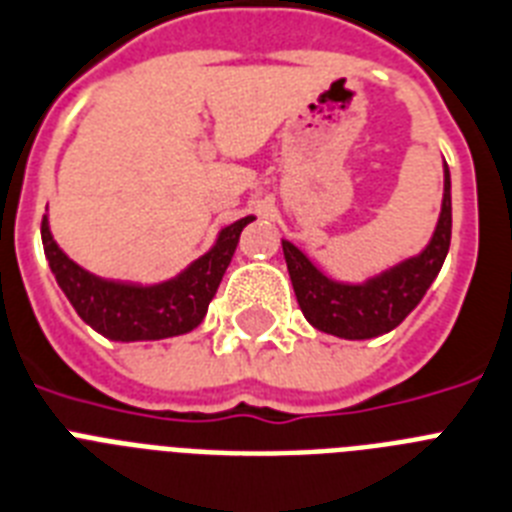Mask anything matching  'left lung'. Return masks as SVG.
<instances>
[{"label":"left lung","mask_w":512,"mask_h":512,"mask_svg":"<svg viewBox=\"0 0 512 512\" xmlns=\"http://www.w3.org/2000/svg\"><path fill=\"white\" fill-rule=\"evenodd\" d=\"M450 189V168L444 162L442 213L436 220L429 244L418 255L405 257L400 263L389 265L381 273H373L363 281H336L328 273H323L297 244L281 239L289 278H292L299 310L307 318V323L323 334L352 339V342L389 334L392 328L400 326L418 307L423 294L429 292V286L434 284V278L442 270L444 257L450 252Z\"/></svg>","instance_id":"left-lung-1"}]
</instances>
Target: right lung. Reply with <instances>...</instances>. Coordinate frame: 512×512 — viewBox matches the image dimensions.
I'll return each instance as SVG.
<instances>
[{"mask_svg":"<svg viewBox=\"0 0 512 512\" xmlns=\"http://www.w3.org/2000/svg\"><path fill=\"white\" fill-rule=\"evenodd\" d=\"M252 220L255 215H247L220 228L218 239L205 255L173 278L155 284L94 276L73 263L54 242L49 215L41 220V244L54 281L86 326L112 342H157L189 334L205 321L207 305L213 302L223 273L234 257L242 228Z\"/></svg>","mask_w":512,"mask_h":512,"instance_id":"1","label":"right lung"}]
</instances>
